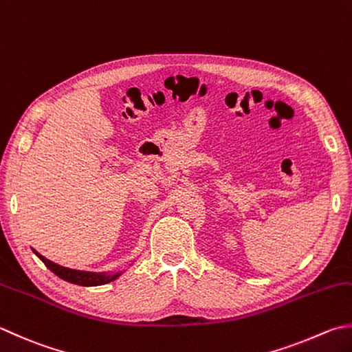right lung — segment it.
Wrapping results in <instances>:
<instances>
[{"instance_id": "right-lung-1", "label": "right lung", "mask_w": 352, "mask_h": 352, "mask_svg": "<svg viewBox=\"0 0 352 352\" xmlns=\"http://www.w3.org/2000/svg\"><path fill=\"white\" fill-rule=\"evenodd\" d=\"M35 254L41 258L45 267H47L52 273H55L58 277H61V279L65 282L81 285V287H98V285H105L109 282H113L115 279H118L119 276H121V273L105 274V273H90V271L70 270V268L61 267V265H58V263L50 262L49 258H45L44 256L36 253V251H35Z\"/></svg>"}]
</instances>
